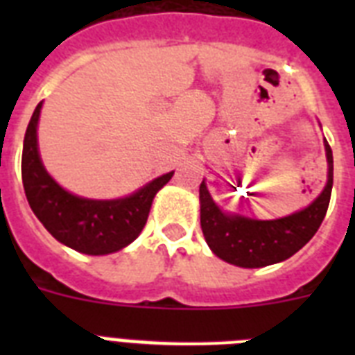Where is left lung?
Segmentation results:
<instances>
[{
    "label": "left lung",
    "mask_w": 355,
    "mask_h": 355,
    "mask_svg": "<svg viewBox=\"0 0 355 355\" xmlns=\"http://www.w3.org/2000/svg\"><path fill=\"white\" fill-rule=\"evenodd\" d=\"M324 147L328 158V182L322 193L302 211L275 221H256L223 214L211 200L202 180L199 188L200 228L211 252L228 263L247 269L278 263L298 252L319 230L330 205L334 156L328 141Z\"/></svg>",
    "instance_id": "obj_1"
}]
</instances>
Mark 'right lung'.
<instances>
[{
  "mask_svg": "<svg viewBox=\"0 0 355 355\" xmlns=\"http://www.w3.org/2000/svg\"><path fill=\"white\" fill-rule=\"evenodd\" d=\"M40 108L42 103H38L27 125L21 153V180L31 210L57 241L83 254L99 256L127 247L144 230L153 199L171 180L173 171L125 199L92 200L71 195L42 166L36 144Z\"/></svg>",
  "mask_w": 355,
  "mask_h": 355,
  "instance_id": "right-lung-1",
  "label": "right lung"
}]
</instances>
